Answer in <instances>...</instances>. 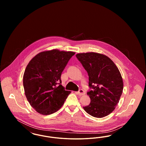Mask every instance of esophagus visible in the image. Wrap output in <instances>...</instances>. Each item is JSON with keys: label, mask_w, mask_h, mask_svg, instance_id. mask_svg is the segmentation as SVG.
I'll list each match as a JSON object with an SVG mask.
<instances>
[{"label": "esophagus", "mask_w": 146, "mask_h": 146, "mask_svg": "<svg viewBox=\"0 0 146 146\" xmlns=\"http://www.w3.org/2000/svg\"><path fill=\"white\" fill-rule=\"evenodd\" d=\"M78 95H85V91L83 89H79V91L76 92Z\"/></svg>", "instance_id": "1"}]
</instances>
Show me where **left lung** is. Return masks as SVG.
Wrapping results in <instances>:
<instances>
[{
	"mask_svg": "<svg viewBox=\"0 0 146 146\" xmlns=\"http://www.w3.org/2000/svg\"><path fill=\"white\" fill-rule=\"evenodd\" d=\"M76 57L89 76L87 95L91 102L84 107V110L96 118L108 115L114 110L123 90L117 67L108 57L98 53L78 54Z\"/></svg>",
	"mask_w": 146,
	"mask_h": 146,
	"instance_id": "8db88e82",
	"label": "left lung"
}]
</instances>
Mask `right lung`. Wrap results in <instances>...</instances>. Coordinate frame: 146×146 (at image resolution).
<instances>
[{
  "label": "right lung",
  "mask_w": 146,
  "mask_h": 146,
  "mask_svg": "<svg viewBox=\"0 0 146 146\" xmlns=\"http://www.w3.org/2000/svg\"><path fill=\"white\" fill-rule=\"evenodd\" d=\"M74 54L58 50L43 51L35 56L27 66L23 77L25 95L39 113L49 115L57 111L70 93L61 85V76Z\"/></svg>",
  "instance_id": "obj_1"
}]
</instances>
